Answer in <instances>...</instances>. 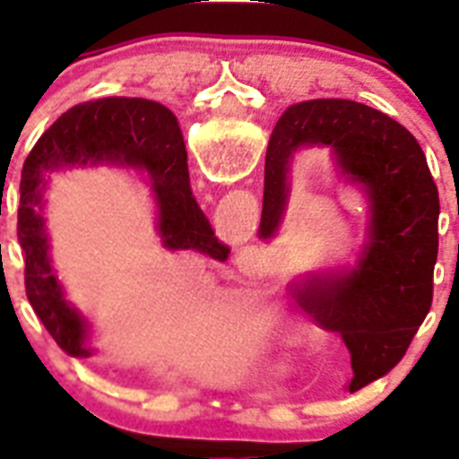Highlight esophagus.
Returning <instances> with one entry per match:
<instances>
[{
  "label": "esophagus",
  "mask_w": 459,
  "mask_h": 459,
  "mask_svg": "<svg viewBox=\"0 0 459 459\" xmlns=\"http://www.w3.org/2000/svg\"><path fill=\"white\" fill-rule=\"evenodd\" d=\"M238 266H243V271H246V273H250V271H253V266H257V250L255 248L241 250V255H238Z\"/></svg>",
  "instance_id": "34e87169"
}]
</instances>
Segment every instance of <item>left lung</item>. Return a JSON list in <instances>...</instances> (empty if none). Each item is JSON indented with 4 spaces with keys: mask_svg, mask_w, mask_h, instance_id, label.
<instances>
[{
    "mask_svg": "<svg viewBox=\"0 0 459 459\" xmlns=\"http://www.w3.org/2000/svg\"><path fill=\"white\" fill-rule=\"evenodd\" d=\"M328 149L342 179L368 200L366 241L354 266L307 273L290 291L351 354L350 391L403 359L432 306L439 253V193L416 137L370 105L317 99L291 105L271 133L259 238H273L290 202L299 149Z\"/></svg>",
    "mask_w": 459,
    "mask_h": 459,
    "instance_id": "obj_1",
    "label": "left lung"
}]
</instances>
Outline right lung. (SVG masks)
<instances>
[{
  "label": "right lung",
  "mask_w": 459,
  "mask_h": 459,
  "mask_svg": "<svg viewBox=\"0 0 459 459\" xmlns=\"http://www.w3.org/2000/svg\"><path fill=\"white\" fill-rule=\"evenodd\" d=\"M87 163L137 165L149 174L158 206V234L168 250H197L218 262L230 255L195 202L184 135L165 105L147 99H99L64 112L24 160L18 241L31 307L55 342L78 359L93 354L87 344L89 324L71 306L52 266L43 193L48 172Z\"/></svg>",
  "instance_id": "add662e5"
}]
</instances>
